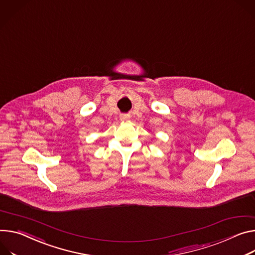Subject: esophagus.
I'll return each mask as SVG.
<instances>
[{
	"label": "esophagus",
	"mask_w": 255,
	"mask_h": 255,
	"mask_svg": "<svg viewBox=\"0 0 255 255\" xmlns=\"http://www.w3.org/2000/svg\"><path fill=\"white\" fill-rule=\"evenodd\" d=\"M120 119H121V121H128V120L130 119V115H128V114H122V115L120 116Z\"/></svg>",
	"instance_id": "esophagus-1"
}]
</instances>
